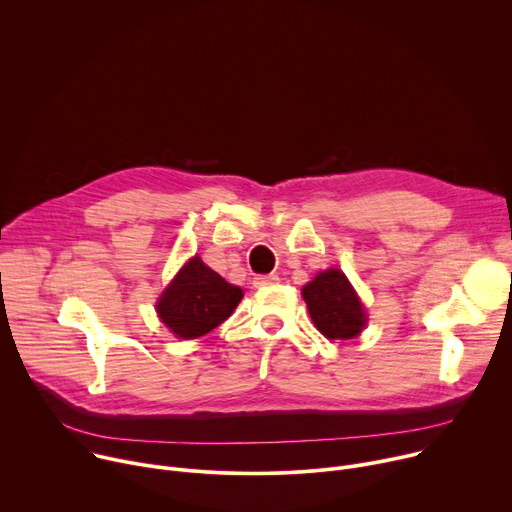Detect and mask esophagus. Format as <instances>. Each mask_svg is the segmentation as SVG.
Segmentation results:
<instances>
[{
  "label": "esophagus",
  "instance_id": "esophagus-1",
  "mask_svg": "<svg viewBox=\"0 0 512 512\" xmlns=\"http://www.w3.org/2000/svg\"><path fill=\"white\" fill-rule=\"evenodd\" d=\"M277 281H279L277 275H257V277H253V285H255V287L273 285V283H277Z\"/></svg>",
  "mask_w": 512,
  "mask_h": 512
}]
</instances>
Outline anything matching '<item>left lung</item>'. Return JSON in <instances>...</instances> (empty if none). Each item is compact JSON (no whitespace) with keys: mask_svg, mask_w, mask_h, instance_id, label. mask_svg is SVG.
I'll return each instance as SVG.
<instances>
[{"mask_svg":"<svg viewBox=\"0 0 512 512\" xmlns=\"http://www.w3.org/2000/svg\"><path fill=\"white\" fill-rule=\"evenodd\" d=\"M302 296L316 328L330 340H350L367 324L362 304L340 269L318 273L304 285Z\"/></svg>","mask_w":512,"mask_h":512,"instance_id":"obj_1","label":"left lung"}]
</instances>
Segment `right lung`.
Masks as SVG:
<instances>
[{
  "instance_id": "1",
  "label": "right lung",
  "mask_w": 512,
  "mask_h": 512,
  "mask_svg": "<svg viewBox=\"0 0 512 512\" xmlns=\"http://www.w3.org/2000/svg\"><path fill=\"white\" fill-rule=\"evenodd\" d=\"M243 298V289L225 281L192 257L158 302L162 322L178 338H198L223 324Z\"/></svg>"
}]
</instances>
